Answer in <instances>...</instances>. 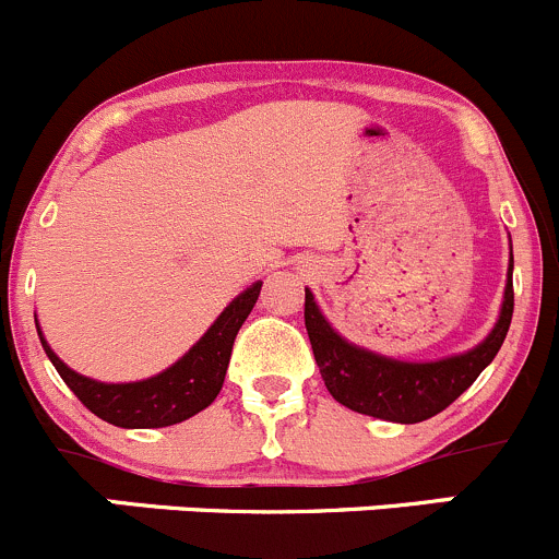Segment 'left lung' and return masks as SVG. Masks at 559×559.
Returning a JSON list of instances; mask_svg holds the SVG:
<instances>
[{
    "label": "left lung",
    "mask_w": 559,
    "mask_h": 559,
    "mask_svg": "<svg viewBox=\"0 0 559 559\" xmlns=\"http://www.w3.org/2000/svg\"><path fill=\"white\" fill-rule=\"evenodd\" d=\"M304 325L329 394L364 416L418 424L438 416L465 394L500 350L513 314V250L500 314L489 334L469 350L435 361H402L345 340L320 312L314 293L309 287H304Z\"/></svg>",
    "instance_id": "obj_1"
}]
</instances>
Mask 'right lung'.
I'll use <instances>...</instances> for the list:
<instances>
[{
  "instance_id": "1",
  "label": "right lung",
  "mask_w": 559,
  "mask_h": 559,
  "mask_svg": "<svg viewBox=\"0 0 559 559\" xmlns=\"http://www.w3.org/2000/svg\"><path fill=\"white\" fill-rule=\"evenodd\" d=\"M261 285L263 282L258 280L247 290H241L179 361L152 378L130 380V383H103V380L75 372L51 350L40 323H37V334H40L43 350L62 374L68 389L94 416L121 429L170 427V424L187 421L217 400L225 372H228L236 334L255 307Z\"/></svg>"
}]
</instances>
